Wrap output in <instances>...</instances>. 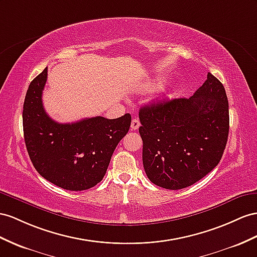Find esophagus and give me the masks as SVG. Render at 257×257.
<instances>
[{
	"label": "esophagus",
	"instance_id": "esophagus-1",
	"mask_svg": "<svg viewBox=\"0 0 257 257\" xmlns=\"http://www.w3.org/2000/svg\"><path fill=\"white\" fill-rule=\"evenodd\" d=\"M139 127H140V120L135 118V119H133V121H131V129L137 130L139 129Z\"/></svg>",
	"mask_w": 257,
	"mask_h": 257
}]
</instances>
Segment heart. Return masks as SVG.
<instances>
[{
	"label": "heart",
	"instance_id": "1",
	"mask_svg": "<svg viewBox=\"0 0 257 257\" xmlns=\"http://www.w3.org/2000/svg\"><path fill=\"white\" fill-rule=\"evenodd\" d=\"M157 84H160V82H157Z\"/></svg>",
	"mask_w": 257,
	"mask_h": 257
}]
</instances>
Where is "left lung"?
Returning <instances> with one entry per match:
<instances>
[{
	"mask_svg": "<svg viewBox=\"0 0 257 257\" xmlns=\"http://www.w3.org/2000/svg\"><path fill=\"white\" fill-rule=\"evenodd\" d=\"M139 118L143 167L154 185L187 188L218 165L228 140L229 104L210 72L191 97L146 105Z\"/></svg>",
	"mask_w": 257,
	"mask_h": 257,
	"instance_id": "left-lung-1",
	"label": "left lung"
}]
</instances>
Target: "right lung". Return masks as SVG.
<instances>
[{"mask_svg":"<svg viewBox=\"0 0 257 257\" xmlns=\"http://www.w3.org/2000/svg\"><path fill=\"white\" fill-rule=\"evenodd\" d=\"M48 68L29 84L23 109L26 148L37 172L53 185L70 191L96 186L106 173L117 144L130 128L131 116H102L60 123L47 114L42 91Z\"/></svg>","mask_w":257,"mask_h":257,"instance_id":"1","label":"right lung"}]
</instances>
